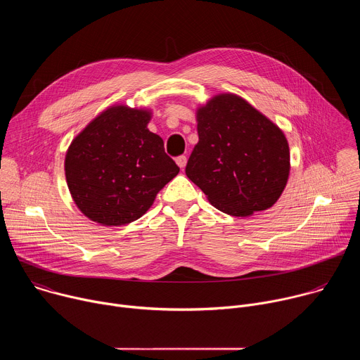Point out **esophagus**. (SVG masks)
Segmentation results:
<instances>
[{
    "mask_svg": "<svg viewBox=\"0 0 360 360\" xmlns=\"http://www.w3.org/2000/svg\"><path fill=\"white\" fill-rule=\"evenodd\" d=\"M176 164H178V167L179 168H185V165H186V157L185 155H179V157H176Z\"/></svg>",
    "mask_w": 360,
    "mask_h": 360,
    "instance_id": "obj_1",
    "label": "esophagus"
}]
</instances>
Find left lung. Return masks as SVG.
I'll return each instance as SVG.
<instances>
[{
  "instance_id": "8db88e82",
  "label": "left lung",
  "mask_w": 360,
  "mask_h": 360,
  "mask_svg": "<svg viewBox=\"0 0 360 360\" xmlns=\"http://www.w3.org/2000/svg\"><path fill=\"white\" fill-rule=\"evenodd\" d=\"M198 136L185 172L217 210L248 217L278 200L289 176L288 141L245 99L224 94L199 108Z\"/></svg>"
}]
</instances>
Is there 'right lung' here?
I'll return each instance as SVG.
<instances>
[{
  "instance_id": "right-lung-1",
  "label": "right lung",
  "mask_w": 360,
  "mask_h": 360,
  "mask_svg": "<svg viewBox=\"0 0 360 360\" xmlns=\"http://www.w3.org/2000/svg\"><path fill=\"white\" fill-rule=\"evenodd\" d=\"M149 112L124 105L98 115L65 157L70 192L91 221L120 226L141 218L179 167L146 125Z\"/></svg>"
}]
</instances>
